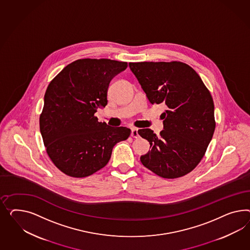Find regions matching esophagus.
<instances>
[{
  "label": "esophagus",
  "instance_id": "1",
  "mask_svg": "<svg viewBox=\"0 0 250 250\" xmlns=\"http://www.w3.org/2000/svg\"><path fill=\"white\" fill-rule=\"evenodd\" d=\"M131 136L134 137V138H137L139 135H138V129L137 128H132L131 129Z\"/></svg>",
  "mask_w": 250,
  "mask_h": 250
}]
</instances>
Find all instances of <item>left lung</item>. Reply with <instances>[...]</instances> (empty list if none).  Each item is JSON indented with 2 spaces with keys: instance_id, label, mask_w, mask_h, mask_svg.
Segmentation results:
<instances>
[{
  "instance_id": "8db88e82",
  "label": "left lung",
  "mask_w": 250,
  "mask_h": 250,
  "mask_svg": "<svg viewBox=\"0 0 250 250\" xmlns=\"http://www.w3.org/2000/svg\"><path fill=\"white\" fill-rule=\"evenodd\" d=\"M149 102L166 104L164 130H138L151 150L143 165L164 178L185 176L201 161L214 135V102L196 71L181 62H129Z\"/></svg>"
}]
</instances>
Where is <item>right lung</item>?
Here are the masks:
<instances>
[{
    "label": "right lung",
    "mask_w": 250,
    "mask_h": 250,
    "mask_svg": "<svg viewBox=\"0 0 250 250\" xmlns=\"http://www.w3.org/2000/svg\"><path fill=\"white\" fill-rule=\"evenodd\" d=\"M126 67L125 62L79 59L49 83L41 135L49 157L65 175H93L106 166L115 145L128 138L130 129L109 126L95 115L107 104L110 82Z\"/></svg>",
    "instance_id": "right-lung-1"
}]
</instances>
